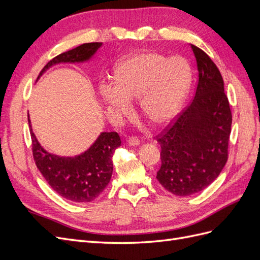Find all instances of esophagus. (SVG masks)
I'll return each mask as SVG.
<instances>
[{
	"mask_svg": "<svg viewBox=\"0 0 260 260\" xmlns=\"http://www.w3.org/2000/svg\"><path fill=\"white\" fill-rule=\"evenodd\" d=\"M128 143H129V145H131V146H137V145L140 144V139H139L138 137L132 136V137H130V138L128 139Z\"/></svg>",
	"mask_w": 260,
	"mask_h": 260,
	"instance_id": "34e87169",
	"label": "esophagus"
}]
</instances>
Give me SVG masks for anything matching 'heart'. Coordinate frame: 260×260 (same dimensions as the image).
<instances>
[{"instance_id":"obj_1","label":"heart","mask_w":260,"mask_h":260,"mask_svg":"<svg viewBox=\"0 0 260 260\" xmlns=\"http://www.w3.org/2000/svg\"><path fill=\"white\" fill-rule=\"evenodd\" d=\"M191 70L181 57L148 51L130 55L115 70V83L102 81L99 90L108 111L131 112L129 100H138L142 115L155 124L174 117L190 88Z\"/></svg>"}]
</instances>
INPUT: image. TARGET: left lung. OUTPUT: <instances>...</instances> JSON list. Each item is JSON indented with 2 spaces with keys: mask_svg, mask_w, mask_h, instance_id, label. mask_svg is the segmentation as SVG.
<instances>
[{
  "mask_svg": "<svg viewBox=\"0 0 260 260\" xmlns=\"http://www.w3.org/2000/svg\"><path fill=\"white\" fill-rule=\"evenodd\" d=\"M198 65L194 98L156 136L161 166L157 180L170 193H199L220 175L228 160L232 114L222 76L208 55L191 44Z\"/></svg>",
  "mask_w": 260,
  "mask_h": 260,
  "instance_id": "obj_1",
  "label": "left lung"
}]
</instances>
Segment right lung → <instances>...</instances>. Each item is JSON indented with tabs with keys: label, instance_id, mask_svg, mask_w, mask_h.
<instances>
[{
	"label": "right lung",
	"instance_id": "add662e5",
	"mask_svg": "<svg viewBox=\"0 0 260 260\" xmlns=\"http://www.w3.org/2000/svg\"><path fill=\"white\" fill-rule=\"evenodd\" d=\"M102 42L84 43L61 53L46 64L39 76L57 62L89 59ZM28 122L30 124L29 116ZM31 149L36 166L53 190L74 203L95 200L104 191L113 174V155L121 140L117 132H103L88 151L74 158H64L45 152L37 141L30 125Z\"/></svg>",
	"mask_w": 260,
	"mask_h": 260
}]
</instances>
